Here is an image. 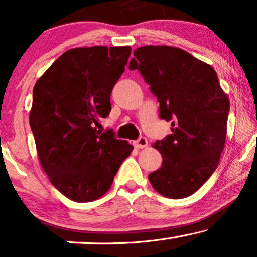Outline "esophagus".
<instances>
[{
    "label": "esophagus",
    "mask_w": 257,
    "mask_h": 257,
    "mask_svg": "<svg viewBox=\"0 0 257 257\" xmlns=\"http://www.w3.org/2000/svg\"><path fill=\"white\" fill-rule=\"evenodd\" d=\"M147 144H149V142H147L145 137H140L139 139H137L136 142H133V145H135L136 149H144V147L147 146Z\"/></svg>",
    "instance_id": "esophagus-1"
}]
</instances>
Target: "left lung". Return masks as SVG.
Here are the masks:
<instances>
[{"label":"left lung","instance_id":"1","mask_svg":"<svg viewBox=\"0 0 257 257\" xmlns=\"http://www.w3.org/2000/svg\"><path fill=\"white\" fill-rule=\"evenodd\" d=\"M130 70H138L172 121L171 135L154 147L163 165L149 175L152 187L171 199L195 193L216 170L227 135L229 99L212 66L168 45L136 49Z\"/></svg>","mask_w":257,"mask_h":257}]
</instances>
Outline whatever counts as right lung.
Instances as JSON below:
<instances>
[{
    "label": "right lung",
    "mask_w": 257,
    "mask_h": 257,
    "mask_svg": "<svg viewBox=\"0 0 257 257\" xmlns=\"http://www.w3.org/2000/svg\"><path fill=\"white\" fill-rule=\"evenodd\" d=\"M130 55V47L70 49L34 86L29 122L40 163L72 201L103 196L133 150L112 130H97L110 114L112 89Z\"/></svg>",
    "instance_id": "add662e5"
}]
</instances>
